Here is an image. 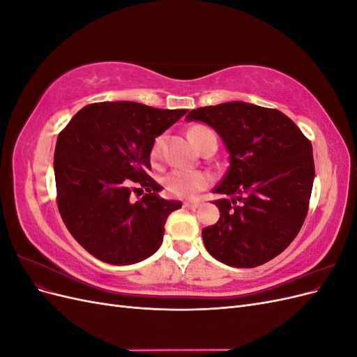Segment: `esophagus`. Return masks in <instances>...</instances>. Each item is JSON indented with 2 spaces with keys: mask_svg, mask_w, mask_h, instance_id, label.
Returning <instances> with one entry per match:
<instances>
[{
  "mask_svg": "<svg viewBox=\"0 0 357 357\" xmlns=\"http://www.w3.org/2000/svg\"><path fill=\"white\" fill-rule=\"evenodd\" d=\"M185 207H190V208H197V207H199L201 205V199H192V201H186L185 204Z\"/></svg>",
  "mask_w": 357,
  "mask_h": 357,
  "instance_id": "esophagus-1",
  "label": "esophagus"
}]
</instances>
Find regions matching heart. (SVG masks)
<instances>
[{
    "mask_svg": "<svg viewBox=\"0 0 357 357\" xmlns=\"http://www.w3.org/2000/svg\"><path fill=\"white\" fill-rule=\"evenodd\" d=\"M208 131L210 129L204 126H193L189 131L190 142L197 147L201 135ZM160 144H162V137H158L153 142L152 150H150L152 158H156L159 155ZM162 183H164L167 192H169L171 195L178 197V198H189V197L197 195L199 190L207 188L211 183V177L202 171L176 168L168 172V174L164 177V180H162Z\"/></svg>",
    "mask_w": 357,
    "mask_h": 357,
    "instance_id": "obj_1",
    "label": "heart"
}]
</instances>
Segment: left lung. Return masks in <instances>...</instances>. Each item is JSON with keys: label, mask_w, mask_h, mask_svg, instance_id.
I'll return each instance as SVG.
<instances>
[{"label": "left lung", "mask_w": 357, "mask_h": 357, "mask_svg": "<svg viewBox=\"0 0 357 357\" xmlns=\"http://www.w3.org/2000/svg\"><path fill=\"white\" fill-rule=\"evenodd\" d=\"M186 121L210 125L229 152V169L214 193L220 210L202 229L208 253L235 268L271 261L295 240L314 181L310 139L278 110L243 101L199 107Z\"/></svg>", "instance_id": "obj_1"}]
</instances>
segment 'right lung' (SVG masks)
I'll use <instances>...</instances> for the list:
<instances>
[{"instance_id": "add662e5", "label": "right lung", "mask_w": 357, "mask_h": 357, "mask_svg": "<svg viewBox=\"0 0 357 357\" xmlns=\"http://www.w3.org/2000/svg\"><path fill=\"white\" fill-rule=\"evenodd\" d=\"M188 110L132 101L95 102L74 114L55 149L56 202L67 229L84 250L110 265H131L162 244L168 215L180 201L158 195L149 176L155 138ZM148 192L134 203L130 192Z\"/></svg>"}]
</instances>
